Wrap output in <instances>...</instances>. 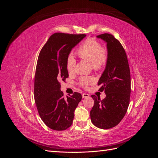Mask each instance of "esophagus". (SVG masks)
Listing matches in <instances>:
<instances>
[{
  "label": "esophagus",
  "mask_w": 158,
  "mask_h": 158,
  "mask_svg": "<svg viewBox=\"0 0 158 158\" xmlns=\"http://www.w3.org/2000/svg\"><path fill=\"white\" fill-rule=\"evenodd\" d=\"M82 98H83L89 97V94H85V93H83V94H82Z\"/></svg>",
  "instance_id": "obj_1"
}]
</instances>
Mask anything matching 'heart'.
Here are the masks:
<instances>
[{
	"mask_svg": "<svg viewBox=\"0 0 158 158\" xmlns=\"http://www.w3.org/2000/svg\"><path fill=\"white\" fill-rule=\"evenodd\" d=\"M80 58L91 62L92 69L95 71L102 70L106 65L108 60V52L99 43L94 39H89L81 45L76 51ZM76 61L73 55H69L66 60V68L69 73H73ZM94 82L92 77H82L79 84L83 88H87Z\"/></svg>",
	"mask_w": 158,
	"mask_h": 158,
	"instance_id": "heart-1",
	"label": "heart"
}]
</instances>
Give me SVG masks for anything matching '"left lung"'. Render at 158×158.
<instances>
[{
  "label": "left lung",
  "mask_w": 158,
  "mask_h": 158,
  "mask_svg": "<svg viewBox=\"0 0 158 158\" xmlns=\"http://www.w3.org/2000/svg\"><path fill=\"white\" fill-rule=\"evenodd\" d=\"M107 42L108 60L98 85L99 92L106 97L101 100L91 95L94 105L90 111L94 125L99 128L109 129L117 126L125 117L131 98V73L126 52L118 40L110 33L97 36Z\"/></svg>",
  "instance_id": "1"
}]
</instances>
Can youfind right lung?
<instances>
[{
	"label": "right lung",
	"instance_id": "add662e5",
	"mask_svg": "<svg viewBox=\"0 0 158 158\" xmlns=\"http://www.w3.org/2000/svg\"><path fill=\"white\" fill-rule=\"evenodd\" d=\"M85 34L55 33L43 47L36 66L34 99L41 118L55 131H64L73 123L74 111L82 95L64 97L60 82L69 77L66 60L73 47Z\"/></svg>",
	"mask_w": 158,
	"mask_h": 158
}]
</instances>
